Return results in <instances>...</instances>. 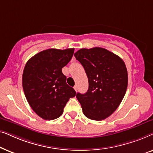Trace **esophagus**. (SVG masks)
I'll return each mask as SVG.
<instances>
[{"label":"esophagus","instance_id":"esophagus-1","mask_svg":"<svg viewBox=\"0 0 153 153\" xmlns=\"http://www.w3.org/2000/svg\"><path fill=\"white\" fill-rule=\"evenodd\" d=\"M74 89L75 90V91L76 92V91H77V86H76V85H74Z\"/></svg>","mask_w":153,"mask_h":153}]
</instances>
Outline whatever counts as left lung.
Listing matches in <instances>:
<instances>
[{
    "label": "left lung",
    "instance_id": "1",
    "mask_svg": "<svg viewBox=\"0 0 153 153\" xmlns=\"http://www.w3.org/2000/svg\"><path fill=\"white\" fill-rule=\"evenodd\" d=\"M88 79V90L76 97L83 114L93 120H104L117 109L126 93L128 76L123 60L101 47L81 49L74 53Z\"/></svg>",
    "mask_w": 153,
    "mask_h": 153
}]
</instances>
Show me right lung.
<instances>
[{"mask_svg":"<svg viewBox=\"0 0 153 153\" xmlns=\"http://www.w3.org/2000/svg\"><path fill=\"white\" fill-rule=\"evenodd\" d=\"M74 51V48L45 50L30 58L25 65L22 76L25 96L32 109L45 120L60 117L70 98L76 95L62 72Z\"/></svg>","mask_w":153,"mask_h":153,"instance_id":"add662e5","label":"right lung"}]
</instances>
